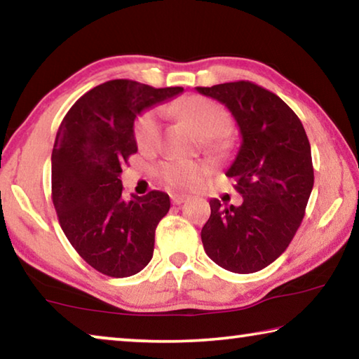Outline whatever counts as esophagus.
I'll return each mask as SVG.
<instances>
[{
    "label": "esophagus",
    "mask_w": 359,
    "mask_h": 359,
    "mask_svg": "<svg viewBox=\"0 0 359 359\" xmlns=\"http://www.w3.org/2000/svg\"><path fill=\"white\" fill-rule=\"evenodd\" d=\"M171 199H172V203L174 204H184L187 199H188V196L187 194H182V193H174V194H171Z\"/></svg>",
    "instance_id": "esophagus-1"
}]
</instances>
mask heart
Returning a JSON list of instances; mask_svg holds the SVG:
<instances>
[{
    "instance_id": "heart-1",
    "label": "heart",
    "mask_w": 359,
    "mask_h": 359,
    "mask_svg": "<svg viewBox=\"0 0 359 359\" xmlns=\"http://www.w3.org/2000/svg\"><path fill=\"white\" fill-rule=\"evenodd\" d=\"M168 111L177 115L198 130L204 137V142L212 150H222L226 147L224 131L229 128L231 117L226 109L217 104L215 101L203 98V96H190L172 102ZM161 111L150 109L139 115L135 125V137L141 149L150 150L160 142L161 137ZM212 166L203 160H177L169 161L161 166V177L171 187H194L204 177H208Z\"/></svg>"
}]
</instances>
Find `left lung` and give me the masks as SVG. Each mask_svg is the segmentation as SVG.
<instances>
[{
	"instance_id": "left-lung-1",
	"label": "left lung",
	"mask_w": 359,
	"mask_h": 359,
	"mask_svg": "<svg viewBox=\"0 0 359 359\" xmlns=\"http://www.w3.org/2000/svg\"><path fill=\"white\" fill-rule=\"evenodd\" d=\"M196 90L228 107L242 137L226 175L244 201L223 208L210 199L204 250L223 269L252 274L280 257L299 228L313 188L311 144L287 102L257 83Z\"/></svg>"
}]
</instances>
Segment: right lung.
<instances>
[{
    "instance_id": "obj_1",
    "label": "right lung",
    "mask_w": 359,
    "mask_h": 359,
    "mask_svg": "<svg viewBox=\"0 0 359 359\" xmlns=\"http://www.w3.org/2000/svg\"><path fill=\"white\" fill-rule=\"evenodd\" d=\"M182 92L109 81L81 96L60 125L52 150V201L71 245L101 274L135 276L154 257L155 229L171 201L158 190L126 201L120 174L137 151V115Z\"/></svg>"
}]
</instances>
